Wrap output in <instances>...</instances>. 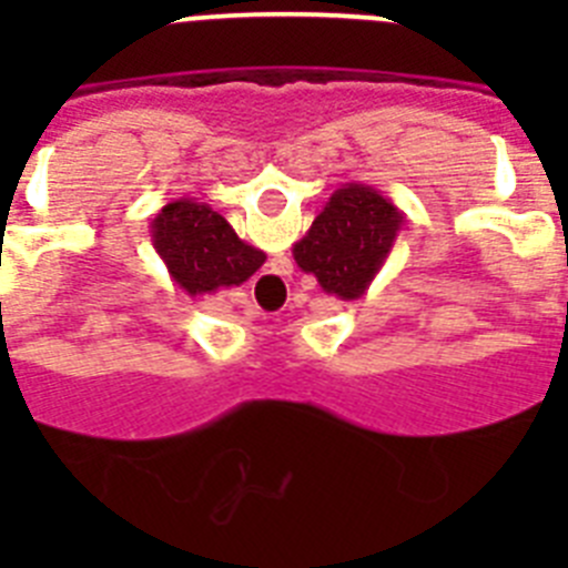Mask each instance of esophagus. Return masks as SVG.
I'll use <instances>...</instances> for the list:
<instances>
[{"instance_id": "34e87169", "label": "esophagus", "mask_w": 568, "mask_h": 568, "mask_svg": "<svg viewBox=\"0 0 568 568\" xmlns=\"http://www.w3.org/2000/svg\"><path fill=\"white\" fill-rule=\"evenodd\" d=\"M281 264H287V261H281ZM284 275H287L284 273V267H273L270 273H264L261 278L253 281V293L258 295L264 304L273 307V304H278L281 301V295H284Z\"/></svg>"}]
</instances>
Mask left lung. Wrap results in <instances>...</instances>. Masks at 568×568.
<instances>
[{
	"label": "left lung",
	"instance_id": "obj_1",
	"mask_svg": "<svg viewBox=\"0 0 568 568\" xmlns=\"http://www.w3.org/2000/svg\"><path fill=\"white\" fill-rule=\"evenodd\" d=\"M404 213L369 184H341L315 215L293 258L318 287L341 301H358L393 253Z\"/></svg>",
	"mask_w": 568,
	"mask_h": 568
}]
</instances>
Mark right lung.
Masks as SVG:
<instances>
[{"mask_svg":"<svg viewBox=\"0 0 568 568\" xmlns=\"http://www.w3.org/2000/svg\"><path fill=\"white\" fill-rule=\"evenodd\" d=\"M150 241L190 298L239 287L267 261L258 247L235 235L224 215L195 199L164 204L150 222Z\"/></svg>","mask_w":568,"mask_h":568,"instance_id":"add662e5","label":"right lung"}]
</instances>
